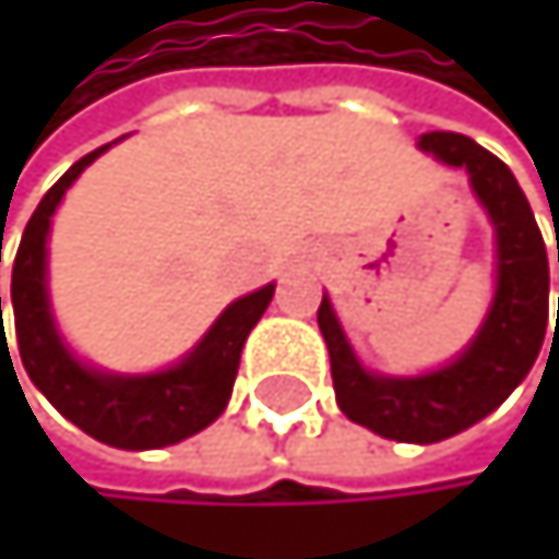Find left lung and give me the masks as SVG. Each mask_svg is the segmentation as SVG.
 <instances>
[{
	"mask_svg": "<svg viewBox=\"0 0 559 559\" xmlns=\"http://www.w3.org/2000/svg\"><path fill=\"white\" fill-rule=\"evenodd\" d=\"M419 150L445 167L466 170L473 194L492 224L497 288L479 332L456 358L432 372L385 376L361 365L329 295L318 308V329L332 355L338 409L382 439L429 445L486 419L526 379L547 335L550 264L530 201L500 157L476 140L445 130L423 133Z\"/></svg>",
	"mask_w": 559,
	"mask_h": 559,
	"instance_id": "left-lung-1",
	"label": "left lung"
}]
</instances>
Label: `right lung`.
<instances>
[{"mask_svg": "<svg viewBox=\"0 0 559 559\" xmlns=\"http://www.w3.org/2000/svg\"><path fill=\"white\" fill-rule=\"evenodd\" d=\"M117 143V140H114ZM114 143H106L62 174L33 211L12 264V314L23 369L33 385L86 436L117 449H160L207 429L238 379L241 348L274 298L264 285L230 301L204 338L157 372H106L83 361L62 338L49 301V227L73 180ZM2 314V298H0ZM2 321V318H0ZM9 348V342H2ZM12 361V358H9Z\"/></svg>", "mask_w": 559, "mask_h": 559, "instance_id": "1", "label": "right lung"}]
</instances>
